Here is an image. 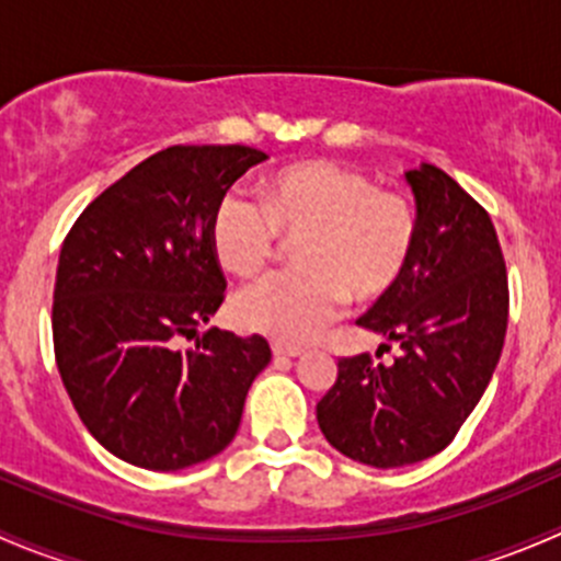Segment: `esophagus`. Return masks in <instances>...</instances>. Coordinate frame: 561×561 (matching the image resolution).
<instances>
[{"label":"esophagus","instance_id":"1","mask_svg":"<svg viewBox=\"0 0 561 561\" xmlns=\"http://www.w3.org/2000/svg\"><path fill=\"white\" fill-rule=\"evenodd\" d=\"M271 350H274L276 358H298V355H301V347H293V344H282V342L271 344Z\"/></svg>","mask_w":561,"mask_h":561}]
</instances>
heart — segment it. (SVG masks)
I'll use <instances>...</instances> for the list:
<instances>
[{
  "instance_id": "heart-1",
  "label": "heart",
  "mask_w": 561,
  "mask_h": 561,
  "mask_svg": "<svg viewBox=\"0 0 561 561\" xmlns=\"http://www.w3.org/2000/svg\"><path fill=\"white\" fill-rule=\"evenodd\" d=\"M296 241L293 265L249 287L233 304L241 328L304 344L342 312L386 298L401 279L421 239V211L407 192L377 186L360 168L307 160L268 173L260 203L241 192L217 201L208 244L228 274L252 279Z\"/></svg>"
}]
</instances>
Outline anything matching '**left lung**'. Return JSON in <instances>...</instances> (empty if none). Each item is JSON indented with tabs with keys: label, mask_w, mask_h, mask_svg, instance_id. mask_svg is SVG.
<instances>
[{
	"label": "left lung",
	"mask_w": 561,
	"mask_h": 561,
	"mask_svg": "<svg viewBox=\"0 0 561 561\" xmlns=\"http://www.w3.org/2000/svg\"><path fill=\"white\" fill-rule=\"evenodd\" d=\"M407 181L421 239L404 279L358 320L399 342V355L390 364L342 358L317 401L328 443L377 469L423 461L454 443L500 364L511 314L489 211L434 165L410 171Z\"/></svg>",
	"instance_id": "left-lung-1"
}]
</instances>
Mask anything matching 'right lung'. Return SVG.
Returning <instances> with one entry per match:
<instances>
[{
	"instance_id": "obj_1",
	"label": "right lung",
	"mask_w": 561,
	"mask_h": 561,
	"mask_svg": "<svg viewBox=\"0 0 561 561\" xmlns=\"http://www.w3.org/2000/svg\"><path fill=\"white\" fill-rule=\"evenodd\" d=\"M252 146H168L94 197L61 244L54 355L78 417L135 467L171 472L233 443L263 336L208 328L225 301L208 244L219 197L263 162Z\"/></svg>"
}]
</instances>
